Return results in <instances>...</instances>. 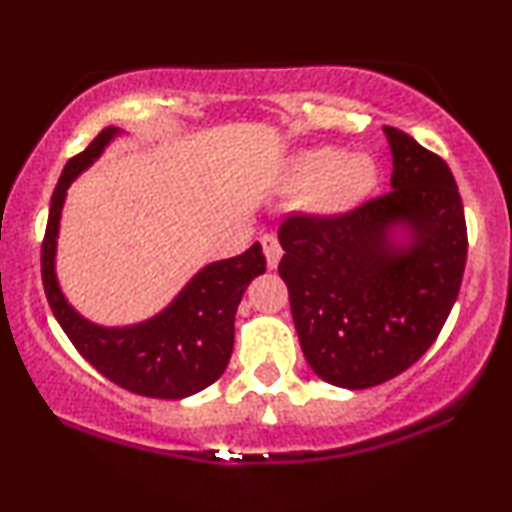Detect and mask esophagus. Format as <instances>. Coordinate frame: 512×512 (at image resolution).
I'll return each instance as SVG.
<instances>
[{
	"label": "esophagus",
	"mask_w": 512,
	"mask_h": 512,
	"mask_svg": "<svg viewBox=\"0 0 512 512\" xmlns=\"http://www.w3.org/2000/svg\"><path fill=\"white\" fill-rule=\"evenodd\" d=\"M262 250H264V257H267V267L276 269V264H279L283 250H281L279 238H276L274 233H264V236H262Z\"/></svg>",
	"instance_id": "obj_1"
}]
</instances>
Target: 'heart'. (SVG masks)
Segmentation results:
<instances>
[{"label": "heart", "instance_id": "heart-1", "mask_svg": "<svg viewBox=\"0 0 512 512\" xmlns=\"http://www.w3.org/2000/svg\"><path fill=\"white\" fill-rule=\"evenodd\" d=\"M295 188H312V207L338 214L365 200L377 183V166L365 155H346L338 147H315L295 157L291 169Z\"/></svg>", "mask_w": 512, "mask_h": 512}]
</instances>
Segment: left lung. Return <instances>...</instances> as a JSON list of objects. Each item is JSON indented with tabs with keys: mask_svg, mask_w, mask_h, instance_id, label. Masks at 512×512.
I'll return each mask as SVG.
<instances>
[{
	"mask_svg": "<svg viewBox=\"0 0 512 512\" xmlns=\"http://www.w3.org/2000/svg\"><path fill=\"white\" fill-rule=\"evenodd\" d=\"M389 193L348 212H293L281 221L279 274L307 365L341 389L384 384L427 353L458 298L467 226L455 178L439 155L384 126ZM413 240L396 249L388 229Z\"/></svg>",
	"mask_w": 512,
	"mask_h": 512,
	"instance_id": "obj_1",
	"label": "left lung"
}]
</instances>
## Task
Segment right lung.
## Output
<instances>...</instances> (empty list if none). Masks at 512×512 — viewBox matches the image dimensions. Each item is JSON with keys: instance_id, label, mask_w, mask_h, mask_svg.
<instances>
[{"instance_id": "right-lung-1", "label": "right lung", "mask_w": 512, "mask_h": 512, "mask_svg": "<svg viewBox=\"0 0 512 512\" xmlns=\"http://www.w3.org/2000/svg\"><path fill=\"white\" fill-rule=\"evenodd\" d=\"M116 133L119 128H102L61 171L42 238V286L64 334L102 377L138 396L178 400L207 389L224 374L233 350L238 303L248 283L264 274L267 260L262 245L255 243L243 255L209 264L162 315L126 329H102L73 312L54 276L61 205L73 178L100 157Z\"/></svg>"}]
</instances>
